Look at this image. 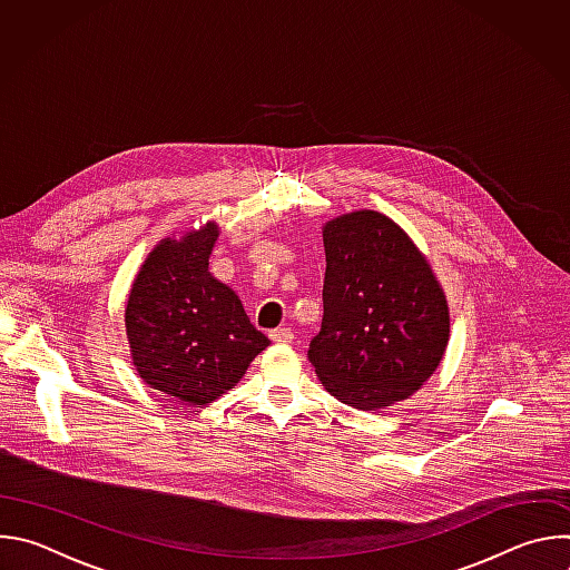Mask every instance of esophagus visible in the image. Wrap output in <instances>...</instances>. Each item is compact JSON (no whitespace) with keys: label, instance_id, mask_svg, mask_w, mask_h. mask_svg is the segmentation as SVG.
Instances as JSON below:
<instances>
[{"label":"esophagus","instance_id":"esophagus-1","mask_svg":"<svg viewBox=\"0 0 570 570\" xmlns=\"http://www.w3.org/2000/svg\"><path fill=\"white\" fill-rule=\"evenodd\" d=\"M271 341H273V343H279V345H286V343L293 341V332L286 330V327L273 330V332H271Z\"/></svg>","mask_w":570,"mask_h":570}]
</instances>
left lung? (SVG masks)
<instances>
[{"mask_svg": "<svg viewBox=\"0 0 570 570\" xmlns=\"http://www.w3.org/2000/svg\"><path fill=\"white\" fill-rule=\"evenodd\" d=\"M324 315L308 345L317 379L358 411L413 396L440 367L451 315L426 255L374 209L322 225Z\"/></svg>", "mask_w": 570, "mask_h": 570, "instance_id": "8db88e82", "label": "left lung"}]
</instances>
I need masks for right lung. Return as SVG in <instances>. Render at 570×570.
I'll list each match as a JSON object with an SVG mask.
<instances>
[{
    "instance_id": "add662e5",
    "label": "right lung",
    "mask_w": 570,
    "mask_h": 570,
    "mask_svg": "<svg viewBox=\"0 0 570 570\" xmlns=\"http://www.w3.org/2000/svg\"><path fill=\"white\" fill-rule=\"evenodd\" d=\"M216 220L161 238L126 302L132 367L153 390L196 409L232 390L271 341L238 295L209 273Z\"/></svg>"
}]
</instances>
